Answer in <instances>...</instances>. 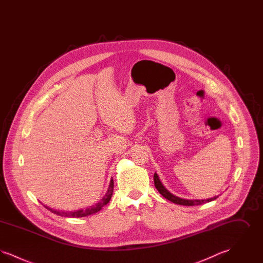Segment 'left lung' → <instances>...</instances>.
<instances>
[{"label":"left lung","instance_id":"8db88e82","mask_svg":"<svg viewBox=\"0 0 263 263\" xmlns=\"http://www.w3.org/2000/svg\"><path fill=\"white\" fill-rule=\"evenodd\" d=\"M154 182H155V186L158 189V191L163 195L164 198H166L167 200L172 201L175 204L178 205H184V206H194V205H200L202 203H206V202H210V201L215 200L218 198V196H215L210 199H204V200H188V199H182L179 198L177 196H175L174 194H172L171 192H168L165 188L163 187L162 182L159 179V176L157 174L154 175Z\"/></svg>","mask_w":263,"mask_h":263}]
</instances>
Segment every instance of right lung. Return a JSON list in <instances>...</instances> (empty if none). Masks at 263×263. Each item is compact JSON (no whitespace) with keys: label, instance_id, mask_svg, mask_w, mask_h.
I'll use <instances>...</instances> for the list:
<instances>
[{"label":"right lung","instance_id":"right-lung-1","mask_svg":"<svg viewBox=\"0 0 263 263\" xmlns=\"http://www.w3.org/2000/svg\"><path fill=\"white\" fill-rule=\"evenodd\" d=\"M113 180L111 179L110 181V184H109V187L108 190L106 192V194L104 195V197L101 199V200L97 203L96 205H92L90 206L89 208H87L85 210L81 209V210H77V211H71V212H64V211H58V210H54L52 208H49L47 206L44 205V207L46 209H48L50 212L54 213V214H57L59 216H62V217H69V218H80V217H86L88 215H91V214H95V213L99 212L100 210H101V208L103 206H105L110 199H111V196H112L113 193Z\"/></svg>","mask_w":263,"mask_h":263}]
</instances>
